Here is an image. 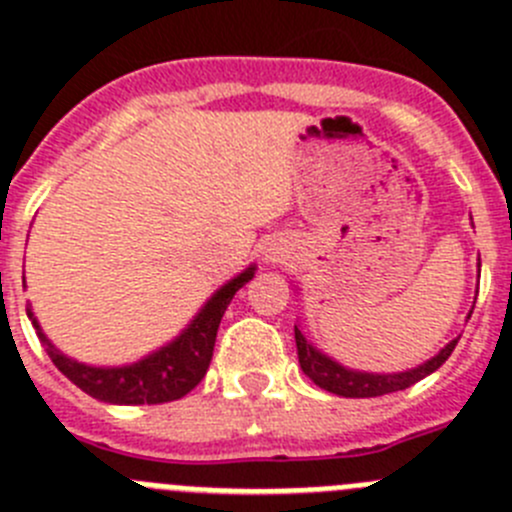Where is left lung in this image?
Here are the masks:
<instances>
[{
	"label": "left lung",
	"instance_id": "1",
	"mask_svg": "<svg viewBox=\"0 0 512 512\" xmlns=\"http://www.w3.org/2000/svg\"><path fill=\"white\" fill-rule=\"evenodd\" d=\"M294 340H297V355L299 365H302L304 375L309 381H314V386L325 388V391L337 393V396L345 398H370V396H386V393L403 391V388L414 386L421 378H426L429 373L444 365V360L452 355L457 340H452L447 348H442V353L434 355L431 360H426L424 365L414 370H406V373H393V375H373V373H358V370L342 368L340 363L330 360L327 355H322L320 350H314L307 340H304L302 330L294 325Z\"/></svg>",
	"mask_w": 512,
	"mask_h": 512
}]
</instances>
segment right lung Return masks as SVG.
Instances as JSON below:
<instances>
[{"mask_svg":"<svg viewBox=\"0 0 512 512\" xmlns=\"http://www.w3.org/2000/svg\"><path fill=\"white\" fill-rule=\"evenodd\" d=\"M253 266L238 274L236 279L228 281L225 287L210 297L203 312L192 320V325L177 337L172 345L162 348L159 353L149 355V358L139 360L126 368H91V365L75 363V360L65 358L60 350L53 348V342L42 335L40 325L35 322L32 312L27 309V317L35 325L37 337L42 340L45 350H48L50 360L55 368L70 378L75 386L86 391L88 396L98 398L106 403H167L177 401V398L187 396L192 388L198 386L208 373L210 358H213L215 335H218V325L223 320L225 307L231 304L233 294L253 279Z\"/></svg>","mask_w":512,"mask_h":512,"instance_id":"1","label":"right lung"}]
</instances>
